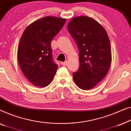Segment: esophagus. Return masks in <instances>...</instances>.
<instances>
[{
    "label": "esophagus",
    "mask_w": 131,
    "mask_h": 131,
    "mask_svg": "<svg viewBox=\"0 0 131 131\" xmlns=\"http://www.w3.org/2000/svg\"><path fill=\"white\" fill-rule=\"evenodd\" d=\"M68 61H65V62H61V64L62 65H63V66H67L68 65Z\"/></svg>",
    "instance_id": "34e87169"
}]
</instances>
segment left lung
<instances>
[{
  "label": "left lung",
  "instance_id": "8db88e82",
  "mask_svg": "<svg viewBox=\"0 0 131 131\" xmlns=\"http://www.w3.org/2000/svg\"><path fill=\"white\" fill-rule=\"evenodd\" d=\"M68 30L78 46L80 68L73 73L77 86L93 88L106 76L112 63L109 38L102 25L89 16H77L68 25Z\"/></svg>",
  "mask_w": 131,
  "mask_h": 131
}]
</instances>
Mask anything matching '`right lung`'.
I'll return each instance as SVG.
<instances>
[{
	"label": "right lung",
	"instance_id": "add662e5",
	"mask_svg": "<svg viewBox=\"0 0 131 131\" xmlns=\"http://www.w3.org/2000/svg\"><path fill=\"white\" fill-rule=\"evenodd\" d=\"M65 22V18L45 16L29 24L22 35L18 62L23 73L34 85H49L56 74L58 65L53 61L51 42Z\"/></svg>",
	"mask_w": 131,
	"mask_h": 131
}]
</instances>
